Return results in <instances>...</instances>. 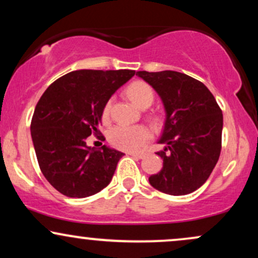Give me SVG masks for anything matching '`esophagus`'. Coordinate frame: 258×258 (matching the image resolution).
<instances>
[{
    "label": "esophagus",
    "instance_id": "34e87169",
    "mask_svg": "<svg viewBox=\"0 0 258 258\" xmlns=\"http://www.w3.org/2000/svg\"><path fill=\"white\" fill-rule=\"evenodd\" d=\"M127 154H128V155H131V156H135V158H137V159L144 158V155H146V154H144V153H135V152H130V153H127Z\"/></svg>",
    "mask_w": 258,
    "mask_h": 258
}]
</instances>
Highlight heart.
<instances>
[{"label": "heart", "mask_w": 258, "mask_h": 258, "mask_svg": "<svg viewBox=\"0 0 258 258\" xmlns=\"http://www.w3.org/2000/svg\"><path fill=\"white\" fill-rule=\"evenodd\" d=\"M126 93L128 98L135 103V105H137L141 109L148 108L154 100V92L152 87L146 84V82H133V84L127 87ZM110 110L111 102L108 100L102 111V120L104 122L109 120ZM108 138L114 148L126 150V152H136V150L141 149L142 147L146 146L148 142L150 141L152 131H150L149 127L144 125H116L109 131Z\"/></svg>", "instance_id": "heart-1"}]
</instances>
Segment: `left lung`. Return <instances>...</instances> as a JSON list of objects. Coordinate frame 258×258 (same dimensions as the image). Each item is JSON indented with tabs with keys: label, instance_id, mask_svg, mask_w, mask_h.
<instances>
[{
	"label": "left lung",
	"instance_id": "left-lung-1",
	"mask_svg": "<svg viewBox=\"0 0 258 258\" xmlns=\"http://www.w3.org/2000/svg\"><path fill=\"white\" fill-rule=\"evenodd\" d=\"M158 92L166 110L158 152L160 172L149 177L154 188L185 195L200 188L211 174L222 149L223 115L214 94L203 82L178 72H137Z\"/></svg>",
	"mask_w": 258,
	"mask_h": 258
}]
</instances>
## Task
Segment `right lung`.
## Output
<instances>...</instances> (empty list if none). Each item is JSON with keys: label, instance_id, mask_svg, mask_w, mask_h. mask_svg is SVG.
Returning a JSON list of instances; mask_svg holds the SVG:
<instances>
[{"label": "right lung", "instance_id": "right-lung-1", "mask_svg": "<svg viewBox=\"0 0 258 258\" xmlns=\"http://www.w3.org/2000/svg\"><path fill=\"white\" fill-rule=\"evenodd\" d=\"M135 70H76L44 91L31 120V137L41 172L65 197L86 198L110 183L123 153L87 147L99 136L102 111L111 94Z\"/></svg>", "mask_w": 258, "mask_h": 258}]
</instances>
